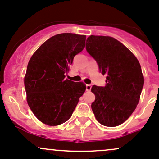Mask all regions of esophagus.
Instances as JSON below:
<instances>
[{"instance_id":"1","label":"esophagus","mask_w":159,"mask_h":159,"mask_svg":"<svg viewBox=\"0 0 159 159\" xmlns=\"http://www.w3.org/2000/svg\"><path fill=\"white\" fill-rule=\"evenodd\" d=\"M91 88H92V86H91V85H89V84H87L86 86V91H90L91 90Z\"/></svg>"}]
</instances>
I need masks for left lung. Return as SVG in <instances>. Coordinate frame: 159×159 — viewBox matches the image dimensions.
<instances>
[{
  "mask_svg": "<svg viewBox=\"0 0 159 159\" xmlns=\"http://www.w3.org/2000/svg\"><path fill=\"white\" fill-rule=\"evenodd\" d=\"M86 49L106 75V86L93 85L91 108L97 121L107 127L123 124L132 114L144 86L141 65L121 42L110 36L90 35Z\"/></svg>",
  "mask_w": 159,
  "mask_h": 159,
  "instance_id": "obj_1",
  "label": "left lung"
}]
</instances>
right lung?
Segmentation results:
<instances>
[{"mask_svg": "<svg viewBox=\"0 0 159 159\" xmlns=\"http://www.w3.org/2000/svg\"><path fill=\"white\" fill-rule=\"evenodd\" d=\"M86 35L62 33L45 41L28 62L25 76L27 102L43 124L67 121L86 90L83 82L66 80L76 55L85 47Z\"/></svg>", "mask_w": 159, "mask_h": 159, "instance_id": "1", "label": "right lung"}]
</instances>
